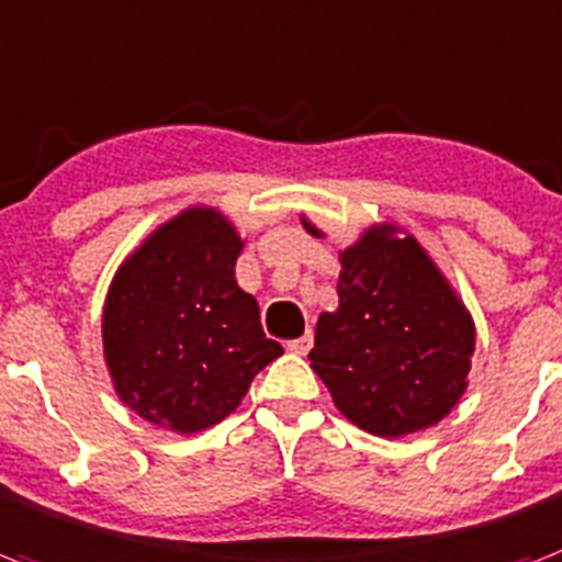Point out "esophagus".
<instances>
[{
	"label": "esophagus",
	"instance_id": "obj_1",
	"mask_svg": "<svg viewBox=\"0 0 562 562\" xmlns=\"http://www.w3.org/2000/svg\"><path fill=\"white\" fill-rule=\"evenodd\" d=\"M310 348H313V334H304L293 339V342H286V351L295 353V357H307Z\"/></svg>",
	"mask_w": 562,
	"mask_h": 562
}]
</instances>
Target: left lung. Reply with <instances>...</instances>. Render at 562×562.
<instances>
[{
	"label": "left lung",
	"mask_w": 562,
	"mask_h": 562,
	"mask_svg": "<svg viewBox=\"0 0 562 562\" xmlns=\"http://www.w3.org/2000/svg\"><path fill=\"white\" fill-rule=\"evenodd\" d=\"M302 226L325 237L307 217ZM339 307L322 313L310 368L336 408L380 438L429 429L467 392L475 325L415 237L374 223L339 252Z\"/></svg>",
	"instance_id": "obj_1"
}]
</instances>
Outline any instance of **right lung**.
<instances>
[{
	"label": "right lung",
	"mask_w": 562,
	"mask_h": 562,
	"mask_svg": "<svg viewBox=\"0 0 562 562\" xmlns=\"http://www.w3.org/2000/svg\"><path fill=\"white\" fill-rule=\"evenodd\" d=\"M244 240L223 211L191 205L150 232L112 278L103 359L124 406L179 435L240 406L255 374L284 353L237 286Z\"/></svg>",
	"instance_id": "right-lung-1"
}]
</instances>
